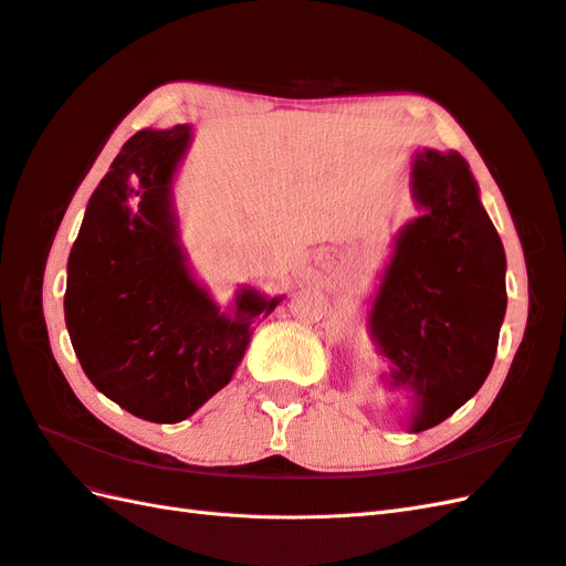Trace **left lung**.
<instances>
[{
	"instance_id": "left-lung-1",
	"label": "left lung",
	"mask_w": 566,
	"mask_h": 566,
	"mask_svg": "<svg viewBox=\"0 0 566 566\" xmlns=\"http://www.w3.org/2000/svg\"><path fill=\"white\" fill-rule=\"evenodd\" d=\"M410 192L422 214L392 241L366 331L390 364L384 386L410 392L407 427L417 433L449 419L490 376L506 313V255L458 151H415Z\"/></svg>"
}]
</instances>
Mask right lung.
I'll return each instance as SVG.
<instances>
[{"instance_id": "right-lung-1", "label": "right lung", "mask_w": 566, "mask_h": 566, "mask_svg": "<svg viewBox=\"0 0 566 566\" xmlns=\"http://www.w3.org/2000/svg\"><path fill=\"white\" fill-rule=\"evenodd\" d=\"M190 125L139 129L91 195L64 292L76 359L105 398L176 424L229 384L258 315L284 296L241 286L221 311L182 251L174 180Z\"/></svg>"}]
</instances>
